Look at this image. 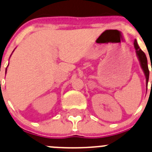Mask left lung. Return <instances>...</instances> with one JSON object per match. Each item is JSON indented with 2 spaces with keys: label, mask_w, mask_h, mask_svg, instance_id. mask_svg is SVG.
I'll return each mask as SVG.
<instances>
[{
  "label": "left lung",
  "mask_w": 152,
  "mask_h": 152,
  "mask_svg": "<svg viewBox=\"0 0 152 152\" xmlns=\"http://www.w3.org/2000/svg\"><path fill=\"white\" fill-rule=\"evenodd\" d=\"M134 46L135 50H136L137 56L138 59H139L140 63V66L141 67H142V70H143L144 74H145L147 85L148 82V78H149V70H148V61H147L146 56L144 53L143 51L140 48L139 45H137V42L136 39H135L134 42Z\"/></svg>",
  "instance_id": "1"
}]
</instances>
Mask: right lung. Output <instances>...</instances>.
<instances>
[{
    "instance_id": "right-lung-1",
    "label": "right lung",
    "mask_w": 152,
    "mask_h": 152,
    "mask_svg": "<svg viewBox=\"0 0 152 152\" xmlns=\"http://www.w3.org/2000/svg\"><path fill=\"white\" fill-rule=\"evenodd\" d=\"M6 73H7V69H6Z\"/></svg>"
}]
</instances>
